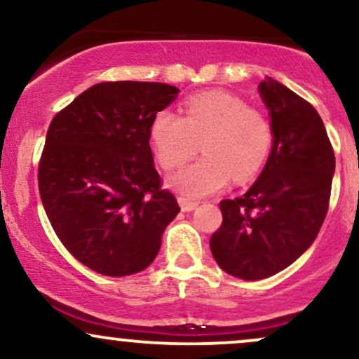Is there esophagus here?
Listing matches in <instances>:
<instances>
[{
    "mask_svg": "<svg viewBox=\"0 0 359 359\" xmlns=\"http://www.w3.org/2000/svg\"><path fill=\"white\" fill-rule=\"evenodd\" d=\"M179 204H180V209H182L184 212L194 211V209L197 208V203H196V201L185 199V197H179Z\"/></svg>",
    "mask_w": 359,
    "mask_h": 359,
    "instance_id": "1",
    "label": "esophagus"
}]
</instances>
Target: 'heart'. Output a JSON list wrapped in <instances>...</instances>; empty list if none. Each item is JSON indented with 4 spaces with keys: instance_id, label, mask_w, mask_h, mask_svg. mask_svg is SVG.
I'll return each instance as SVG.
<instances>
[{
    "instance_id": "obj_1",
    "label": "heart",
    "mask_w": 359,
    "mask_h": 359,
    "mask_svg": "<svg viewBox=\"0 0 359 359\" xmlns=\"http://www.w3.org/2000/svg\"><path fill=\"white\" fill-rule=\"evenodd\" d=\"M150 140L156 160L174 170L201 150L204 156L170 177L168 185L180 196L204 197L217 192L229 179L253 177L265 165L273 126L263 111L234 94L211 90L189 97L182 116L163 109L155 114Z\"/></svg>"
}]
</instances>
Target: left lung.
Returning <instances> with one entry per match:
<instances>
[{
  "mask_svg": "<svg viewBox=\"0 0 359 359\" xmlns=\"http://www.w3.org/2000/svg\"><path fill=\"white\" fill-rule=\"evenodd\" d=\"M258 90L270 111L273 147L248 192L221 201L222 224L209 241L217 265L243 280L278 273L314 243L336 167L324 123L311 102L271 77Z\"/></svg>",
  "mask_w": 359,
  "mask_h": 359,
  "instance_id": "left-lung-1",
  "label": "left lung"
}]
</instances>
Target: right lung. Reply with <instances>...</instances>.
<instances>
[{
  "label": "right lung",
  "mask_w": 359,
  "mask_h": 359,
  "mask_svg": "<svg viewBox=\"0 0 359 359\" xmlns=\"http://www.w3.org/2000/svg\"><path fill=\"white\" fill-rule=\"evenodd\" d=\"M180 90L162 82H101L59 111L39 163L53 231L74 258L106 277L145 270L180 208L162 189L150 126Z\"/></svg>",
  "instance_id": "1"
}]
</instances>
